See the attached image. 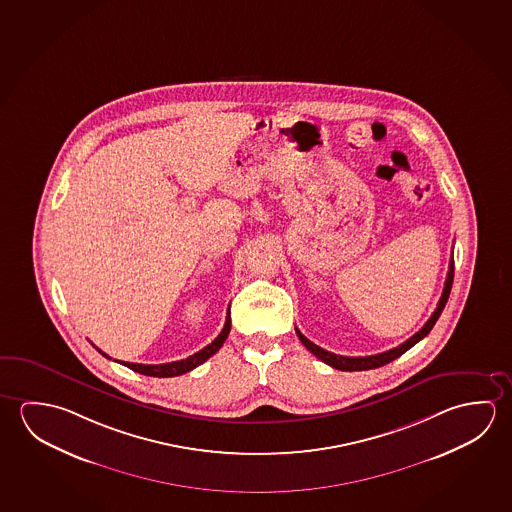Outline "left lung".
Listing matches in <instances>:
<instances>
[{
	"label": "left lung",
	"mask_w": 512,
	"mask_h": 512,
	"mask_svg": "<svg viewBox=\"0 0 512 512\" xmlns=\"http://www.w3.org/2000/svg\"><path fill=\"white\" fill-rule=\"evenodd\" d=\"M452 284L453 259H450V268H448V275H446V282H444L443 294H441V298H439V303H437V309L434 310V314L430 316L427 323H425V325L421 327V330L416 332L411 339H407L405 343L396 346V348L389 350V352L377 353V355H369V357H343V355L327 352V350H323L318 344L312 343L307 337L303 336L298 328H296V334H298L303 346H305L310 353H314L319 361L325 362V364L332 366V368L341 369V371H364V369L380 368V366H384V364H389V362L394 361V359H398L402 353L407 352L409 348H412L414 344L421 341V339L427 336L428 332L434 328L437 319H439L441 312H443L444 305L448 302V296H450V291H452Z\"/></svg>",
	"instance_id": "8db88e82"
}]
</instances>
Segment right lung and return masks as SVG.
<instances>
[{
  "label": "right lung",
  "mask_w": 512,
  "mask_h": 512,
  "mask_svg": "<svg viewBox=\"0 0 512 512\" xmlns=\"http://www.w3.org/2000/svg\"><path fill=\"white\" fill-rule=\"evenodd\" d=\"M230 327H232V323H230V314H228L221 334L212 343L207 344L203 350L194 353V355L187 357V359H182V361L166 362V364H134V362H121V364H125L126 368L134 369V371L141 373V375H148V377H178V375H184V373L191 371L196 366H200L209 357H212L214 353L218 352L223 343L227 341ZM100 353L105 355V357H109L107 353H103L101 350Z\"/></svg>",
  "instance_id": "obj_1"
}]
</instances>
